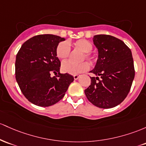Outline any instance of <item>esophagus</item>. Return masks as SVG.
<instances>
[{"instance_id":"esophagus-1","label":"esophagus","mask_w":146,"mask_h":146,"mask_svg":"<svg viewBox=\"0 0 146 146\" xmlns=\"http://www.w3.org/2000/svg\"><path fill=\"white\" fill-rule=\"evenodd\" d=\"M74 78L75 80H77L78 78H79V76H80V75L79 74H75V75H74Z\"/></svg>"}]
</instances>
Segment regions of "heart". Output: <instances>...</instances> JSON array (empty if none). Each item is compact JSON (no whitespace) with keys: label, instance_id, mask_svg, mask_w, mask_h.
Here are the masks:
<instances>
[{"label":"heart","instance_id":"b5f03b06","mask_svg":"<svg viewBox=\"0 0 146 146\" xmlns=\"http://www.w3.org/2000/svg\"><path fill=\"white\" fill-rule=\"evenodd\" d=\"M74 45L76 48L83 52L81 60L86 59L91 63H94L97 60V56L92 52L93 49L92 43L86 39H78L74 42ZM70 46L67 41L60 42L56 48V55L60 60H65L69 56L70 53ZM90 68V65L86 61L76 63L72 61L63 62L61 65V70L63 72L70 74H78L86 72Z\"/></svg>","mask_w":146,"mask_h":146}]
</instances>
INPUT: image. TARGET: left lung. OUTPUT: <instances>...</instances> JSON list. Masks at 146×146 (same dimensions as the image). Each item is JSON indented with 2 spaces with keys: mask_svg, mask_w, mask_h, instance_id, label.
Segmentation results:
<instances>
[{
  "mask_svg": "<svg viewBox=\"0 0 146 146\" xmlns=\"http://www.w3.org/2000/svg\"><path fill=\"white\" fill-rule=\"evenodd\" d=\"M93 41L99 58L90 72L101 78L90 77L85 94L96 107L111 108L120 104L130 90L135 74L132 52L121 40L110 35H95Z\"/></svg>",
  "mask_w": 146,
  "mask_h": 146,
  "instance_id": "1",
  "label": "left lung"
}]
</instances>
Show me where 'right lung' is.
<instances>
[{
	"label": "right lung",
	"instance_id": "right-lung-1",
	"mask_svg": "<svg viewBox=\"0 0 146 146\" xmlns=\"http://www.w3.org/2000/svg\"><path fill=\"white\" fill-rule=\"evenodd\" d=\"M64 38L40 34L22 45L16 57V79L21 92L29 102L40 107L56 104L65 96L74 77L60 74V61L56 48ZM58 73L52 78L51 74Z\"/></svg>",
	"mask_w": 146,
	"mask_h": 146
}]
</instances>
